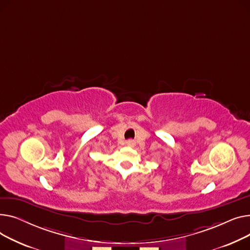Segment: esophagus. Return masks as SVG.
Returning <instances> with one entry per match:
<instances>
[{
  "mask_svg": "<svg viewBox=\"0 0 250 250\" xmlns=\"http://www.w3.org/2000/svg\"><path fill=\"white\" fill-rule=\"evenodd\" d=\"M126 145L129 146V147H134L135 146V141L132 140V139H129L126 141Z\"/></svg>",
  "mask_w": 250,
  "mask_h": 250,
  "instance_id": "34e87169",
  "label": "esophagus"
}]
</instances>
